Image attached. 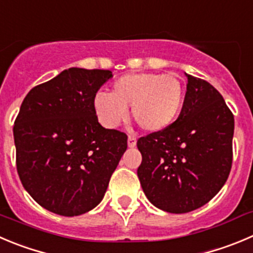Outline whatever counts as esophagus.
Segmentation results:
<instances>
[{"instance_id":"esophagus-1","label":"esophagus","mask_w":253,"mask_h":253,"mask_svg":"<svg viewBox=\"0 0 253 253\" xmlns=\"http://www.w3.org/2000/svg\"><path fill=\"white\" fill-rule=\"evenodd\" d=\"M135 145H136V136L130 133L128 135V146L129 148H134Z\"/></svg>"}]
</instances>
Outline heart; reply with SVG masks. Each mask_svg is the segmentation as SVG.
I'll use <instances>...</instances> for the list:
<instances>
[{
	"mask_svg": "<svg viewBox=\"0 0 253 253\" xmlns=\"http://www.w3.org/2000/svg\"><path fill=\"white\" fill-rule=\"evenodd\" d=\"M185 102V85L175 74L130 73L113 83L110 94L98 93L93 107L107 128H115L133 117L141 129L161 131L177 119Z\"/></svg>",
	"mask_w": 253,
	"mask_h": 253,
	"instance_id": "b5f03b06",
	"label": "heart"
}]
</instances>
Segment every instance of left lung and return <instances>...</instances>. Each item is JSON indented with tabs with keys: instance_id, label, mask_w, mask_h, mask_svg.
I'll list each match as a JSON object with an SVG mask.
<instances>
[{
	"instance_id": "left-lung-1",
	"label": "left lung",
	"mask_w": 253,
	"mask_h": 253,
	"mask_svg": "<svg viewBox=\"0 0 253 253\" xmlns=\"http://www.w3.org/2000/svg\"><path fill=\"white\" fill-rule=\"evenodd\" d=\"M235 120L209 82L187 74L179 118L169 128L138 139V177L154 206L171 213L201 208L225 185L232 167Z\"/></svg>"
}]
</instances>
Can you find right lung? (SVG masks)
Segmentation results:
<instances>
[{"label": "right lung", "instance_id": "obj_1", "mask_svg": "<svg viewBox=\"0 0 253 253\" xmlns=\"http://www.w3.org/2000/svg\"><path fill=\"white\" fill-rule=\"evenodd\" d=\"M113 74L69 68L32 88L13 125L23 187L45 210L78 216L102 201L128 135L98 123L93 102Z\"/></svg>", "mask_w": 253, "mask_h": 253}]
</instances>
